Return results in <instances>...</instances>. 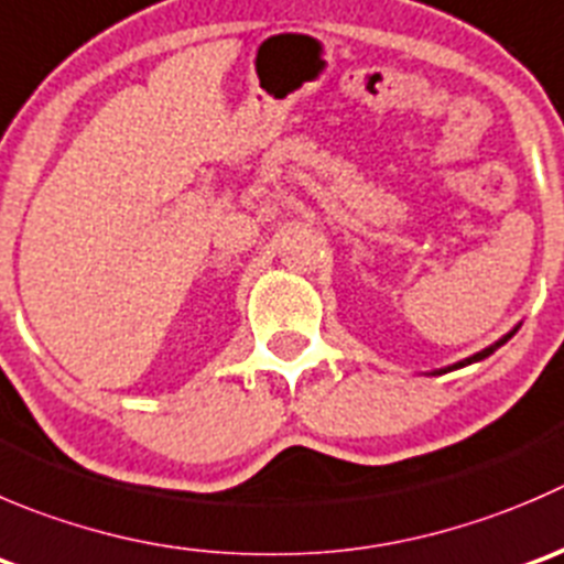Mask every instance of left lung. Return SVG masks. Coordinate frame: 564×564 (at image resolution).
<instances>
[{
	"label": "left lung",
	"instance_id": "obj_1",
	"mask_svg": "<svg viewBox=\"0 0 564 564\" xmlns=\"http://www.w3.org/2000/svg\"><path fill=\"white\" fill-rule=\"evenodd\" d=\"M518 327H521V325H516V327H512L510 333H505V336H501L499 341H494V344H490V347H485V349H479V352H474L471 358H463V360H457V364H452V366H444V369H435V371H430V375H446V371H455V369H463V366L479 364V360H485V358H488V355H494L496 349L501 347V344H507V341H510V338L516 336V333H518Z\"/></svg>",
	"mask_w": 564,
	"mask_h": 564
}]
</instances>
